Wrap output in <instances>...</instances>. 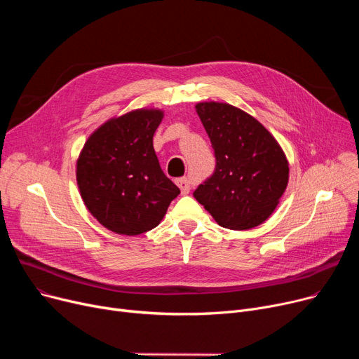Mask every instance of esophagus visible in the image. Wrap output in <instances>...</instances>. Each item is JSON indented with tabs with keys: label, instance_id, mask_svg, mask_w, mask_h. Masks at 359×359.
Returning a JSON list of instances; mask_svg holds the SVG:
<instances>
[{
	"label": "esophagus",
	"instance_id": "esophagus-1",
	"mask_svg": "<svg viewBox=\"0 0 359 359\" xmlns=\"http://www.w3.org/2000/svg\"><path fill=\"white\" fill-rule=\"evenodd\" d=\"M176 184L179 186V189H180V192H182L183 195L191 192V180L187 179V177H180V179H177V180H176Z\"/></svg>",
	"mask_w": 359,
	"mask_h": 359
}]
</instances>
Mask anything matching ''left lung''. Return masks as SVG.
I'll return each mask as SVG.
<instances>
[{
  "label": "left lung",
  "mask_w": 359,
  "mask_h": 359,
  "mask_svg": "<svg viewBox=\"0 0 359 359\" xmlns=\"http://www.w3.org/2000/svg\"><path fill=\"white\" fill-rule=\"evenodd\" d=\"M195 107L217 165L194 196L224 229L257 227L271 217L287 189L285 153L271 132L244 110L219 102Z\"/></svg>",
  "instance_id": "8db88e82"
}]
</instances>
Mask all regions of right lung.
Segmentation results:
<instances>
[{
  "label": "right lung",
  "mask_w": 359,
  "mask_h": 359,
  "mask_svg": "<svg viewBox=\"0 0 359 359\" xmlns=\"http://www.w3.org/2000/svg\"><path fill=\"white\" fill-rule=\"evenodd\" d=\"M160 109H137L111 118L86 141L77 184L90 214L107 230L138 236L153 230L179 187L160 167L153 147Z\"/></svg>",
  "instance_id": "add662e5"
}]
</instances>
